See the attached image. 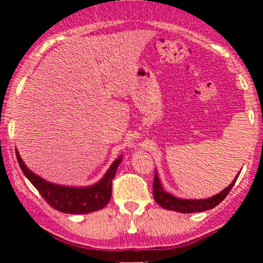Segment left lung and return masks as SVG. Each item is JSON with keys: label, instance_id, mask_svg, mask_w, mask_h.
Instances as JSON below:
<instances>
[{"label": "left lung", "instance_id": "left-lung-1", "mask_svg": "<svg viewBox=\"0 0 263 263\" xmlns=\"http://www.w3.org/2000/svg\"><path fill=\"white\" fill-rule=\"evenodd\" d=\"M240 174V173H239ZM238 174L235 177V179L225 188L224 191H221L220 193L215 195L214 197L206 198V200H181V198H177L174 196L169 195L161 187L160 182H159L158 174L155 173L154 176V183H153V196L155 198V201L158 202V205H160L161 208L165 209V210H172L177 211V213H183V214H190V213H202V211L210 210L214 209L215 206L219 205L222 200L228 196V193L230 192V190L234 185L235 181L239 177Z\"/></svg>", "mask_w": 263, "mask_h": 263}]
</instances>
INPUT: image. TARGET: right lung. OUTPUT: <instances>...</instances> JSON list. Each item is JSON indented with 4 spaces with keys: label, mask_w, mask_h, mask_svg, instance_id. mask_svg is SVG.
Returning a JSON list of instances; mask_svg holds the SVG:
<instances>
[{
    "label": "right lung",
    "mask_w": 263,
    "mask_h": 263,
    "mask_svg": "<svg viewBox=\"0 0 263 263\" xmlns=\"http://www.w3.org/2000/svg\"><path fill=\"white\" fill-rule=\"evenodd\" d=\"M16 158L21 171L24 172L26 178L31 182V184L38 190L42 197L53 209L65 214H89L102 210L104 206H107L112 197V181L116 176L117 168L122 161V156L116 159L107 174L97 184L91 185V187L76 188L57 185L44 181L26 168L17 153Z\"/></svg>",
    "instance_id": "1"
}]
</instances>
